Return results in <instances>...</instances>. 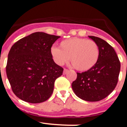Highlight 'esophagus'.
<instances>
[{
    "label": "esophagus",
    "instance_id": "obj_1",
    "mask_svg": "<svg viewBox=\"0 0 127 127\" xmlns=\"http://www.w3.org/2000/svg\"><path fill=\"white\" fill-rule=\"evenodd\" d=\"M68 72V70L66 68H64L63 70V74H66L67 72Z\"/></svg>",
    "mask_w": 127,
    "mask_h": 127
}]
</instances>
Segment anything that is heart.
<instances>
[{"mask_svg": "<svg viewBox=\"0 0 127 127\" xmlns=\"http://www.w3.org/2000/svg\"><path fill=\"white\" fill-rule=\"evenodd\" d=\"M51 54L55 63L63 65L69 61L76 69L86 71L95 65L99 57V49L95 42L85 38H72L61 42L60 48L52 47Z\"/></svg>", "mask_w": 127, "mask_h": 127, "instance_id": "1", "label": "heart"}]
</instances>
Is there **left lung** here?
<instances>
[{
	"instance_id": "left-lung-1",
	"label": "left lung",
	"mask_w": 127,
	"mask_h": 127,
	"mask_svg": "<svg viewBox=\"0 0 127 127\" xmlns=\"http://www.w3.org/2000/svg\"><path fill=\"white\" fill-rule=\"evenodd\" d=\"M99 49V57L93 68L86 72H77L72 83L74 93L81 99L96 102L104 99L117 85L121 64L115 50L105 40L89 36Z\"/></svg>"
}]
</instances>
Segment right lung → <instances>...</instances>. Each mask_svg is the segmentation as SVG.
<instances>
[{"mask_svg":"<svg viewBox=\"0 0 127 127\" xmlns=\"http://www.w3.org/2000/svg\"><path fill=\"white\" fill-rule=\"evenodd\" d=\"M59 38L36 32L12 46L6 71L13 93L21 100L36 104L52 95L55 81L63 72L51 54V46Z\"/></svg>","mask_w":127,"mask_h":127,"instance_id":"right-lung-1","label":"right lung"}]
</instances>
